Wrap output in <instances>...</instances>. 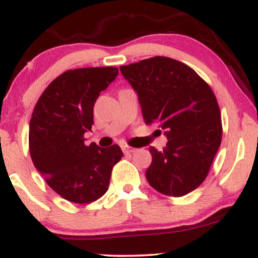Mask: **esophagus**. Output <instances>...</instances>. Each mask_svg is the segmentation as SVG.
<instances>
[{"label": "esophagus", "mask_w": 258, "mask_h": 258, "mask_svg": "<svg viewBox=\"0 0 258 258\" xmlns=\"http://www.w3.org/2000/svg\"><path fill=\"white\" fill-rule=\"evenodd\" d=\"M122 150L124 154H133V153H135L137 149L136 148H132L129 146H124V147H122Z\"/></svg>", "instance_id": "esophagus-1"}]
</instances>
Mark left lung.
Wrapping results in <instances>:
<instances>
[{
	"mask_svg": "<svg viewBox=\"0 0 258 258\" xmlns=\"http://www.w3.org/2000/svg\"><path fill=\"white\" fill-rule=\"evenodd\" d=\"M139 96L147 124L160 123L167 147H150L149 184L167 196L191 192L209 174L222 141L221 110L206 81L184 63L164 56L121 66Z\"/></svg>",
	"mask_w": 258,
	"mask_h": 258,
	"instance_id": "8db88e82",
	"label": "left lung"
}]
</instances>
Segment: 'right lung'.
Here are the masks:
<instances>
[{"label": "right lung", "mask_w": 258, "mask_h": 258, "mask_svg": "<svg viewBox=\"0 0 258 258\" xmlns=\"http://www.w3.org/2000/svg\"><path fill=\"white\" fill-rule=\"evenodd\" d=\"M117 75L115 67L67 70L45 88L34 108L31 160L48 185L69 202L91 203L103 196L123 156L117 144H84V133L94 124L95 102Z\"/></svg>", "instance_id": "1"}]
</instances>
